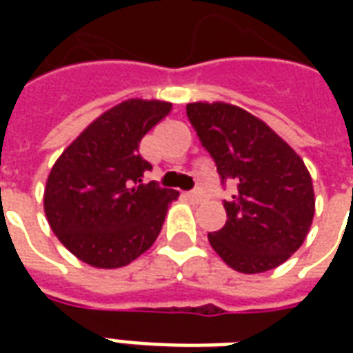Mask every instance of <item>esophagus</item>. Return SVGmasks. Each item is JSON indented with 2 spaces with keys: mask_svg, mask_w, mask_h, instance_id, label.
Segmentation results:
<instances>
[{
  "mask_svg": "<svg viewBox=\"0 0 353 353\" xmlns=\"http://www.w3.org/2000/svg\"><path fill=\"white\" fill-rule=\"evenodd\" d=\"M189 196H191L194 202H200V200H204V196H206V194H204V191H202V189H194V191L189 192Z\"/></svg>",
  "mask_w": 353,
  "mask_h": 353,
  "instance_id": "1",
  "label": "esophagus"
}]
</instances>
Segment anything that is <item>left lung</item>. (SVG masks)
I'll return each mask as SVG.
<instances>
[{
  "label": "left lung",
  "instance_id": "1",
  "mask_svg": "<svg viewBox=\"0 0 353 353\" xmlns=\"http://www.w3.org/2000/svg\"><path fill=\"white\" fill-rule=\"evenodd\" d=\"M200 143L221 183L238 185L225 200V227L208 234L215 253L244 274L272 270L303 245L316 199L303 159L252 113L225 101L187 103Z\"/></svg>",
  "mask_w": 353,
  "mask_h": 353
}]
</instances>
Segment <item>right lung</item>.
<instances>
[{"label":"right lung","mask_w":353,"mask_h":353,"mask_svg":"<svg viewBox=\"0 0 353 353\" xmlns=\"http://www.w3.org/2000/svg\"><path fill=\"white\" fill-rule=\"evenodd\" d=\"M170 109V101H121L54 162L43 196L45 215L58 240L83 263L121 268L154 244L179 192L143 183V172L153 166L139 154V141Z\"/></svg>","instance_id":"add662e5"}]
</instances>
